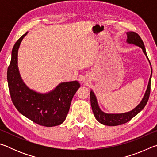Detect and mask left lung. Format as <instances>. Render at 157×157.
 <instances>
[{
  "mask_svg": "<svg viewBox=\"0 0 157 157\" xmlns=\"http://www.w3.org/2000/svg\"><path fill=\"white\" fill-rule=\"evenodd\" d=\"M126 34L127 35V43L129 44H134L135 46L140 47V48L143 50V53H144L146 57H147V60L149 61V63H150V65L151 66V70L152 71H151V75L150 79H149L147 89H146V91L145 93L144 96H143L142 100L140 101V102L134 109L129 111L128 112L121 113H107L104 112V111H102L100 108L99 105H98L97 98L96 96H95L94 92L91 89V92H90V95H91V96L90 97H91V105L93 113H94L96 120L99 122V123L107 126L120 125V124H123L124 123H127V122L129 121L132 118H134V116H136L140 111H142L143 109V108L145 107L146 104H147L149 97H150L151 78H152V69L150 60L148 59L147 53H146L144 44H143L141 38H140L139 34L134 33V32H127Z\"/></svg>",
  "mask_w": 157,
  "mask_h": 157,
  "instance_id": "8db88e82",
  "label": "left lung"
}]
</instances>
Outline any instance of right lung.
Masks as SVG:
<instances>
[{"label": "right lung", "instance_id": "obj_1", "mask_svg": "<svg viewBox=\"0 0 157 157\" xmlns=\"http://www.w3.org/2000/svg\"><path fill=\"white\" fill-rule=\"evenodd\" d=\"M28 32L16 42L7 69V78L12 102L19 112L38 124L46 127L59 125L65 121L73 95L80 86L78 81L62 82L46 94L27 86L18 67V51Z\"/></svg>", "mask_w": 157, "mask_h": 157}]
</instances>
